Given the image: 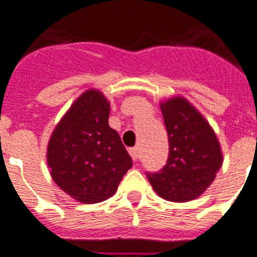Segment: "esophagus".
Here are the masks:
<instances>
[{
    "instance_id": "obj_1",
    "label": "esophagus",
    "mask_w": 257,
    "mask_h": 257,
    "mask_svg": "<svg viewBox=\"0 0 257 257\" xmlns=\"http://www.w3.org/2000/svg\"><path fill=\"white\" fill-rule=\"evenodd\" d=\"M130 154H131V157L134 158V161H138V158H140V148H138V146H136V148H131Z\"/></svg>"
}]
</instances>
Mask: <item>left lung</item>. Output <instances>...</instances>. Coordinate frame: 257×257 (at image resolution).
<instances>
[{"mask_svg": "<svg viewBox=\"0 0 257 257\" xmlns=\"http://www.w3.org/2000/svg\"><path fill=\"white\" fill-rule=\"evenodd\" d=\"M168 131L169 157L160 172L148 175L158 196L190 202L207 190L222 167L223 154L213 127L183 96L160 103Z\"/></svg>", "mask_w": 257, "mask_h": 257, "instance_id": "8db88e82", "label": "left lung"}]
</instances>
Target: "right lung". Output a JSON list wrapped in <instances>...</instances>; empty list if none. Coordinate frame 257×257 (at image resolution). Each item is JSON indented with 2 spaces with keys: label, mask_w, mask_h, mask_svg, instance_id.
I'll return each mask as SVG.
<instances>
[{
  "label": "right lung",
  "mask_w": 257,
  "mask_h": 257,
  "mask_svg": "<svg viewBox=\"0 0 257 257\" xmlns=\"http://www.w3.org/2000/svg\"><path fill=\"white\" fill-rule=\"evenodd\" d=\"M109 101L88 89L58 121L47 146L53 180L77 202L99 203L111 198L133 160L116 131L108 124Z\"/></svg>",
  "instance_id": "1"
}]
</instances>
